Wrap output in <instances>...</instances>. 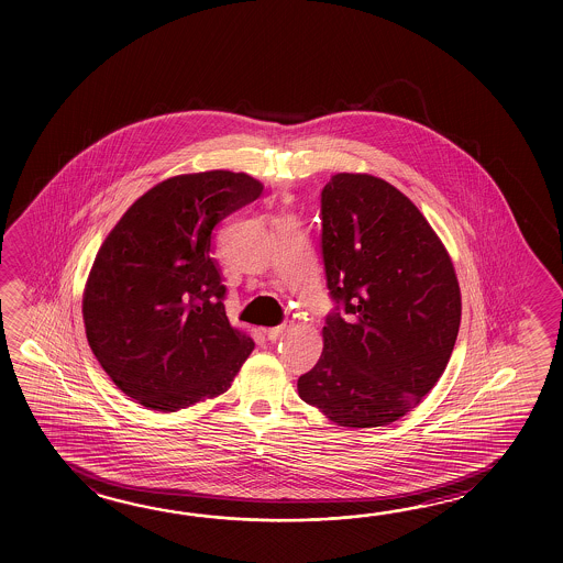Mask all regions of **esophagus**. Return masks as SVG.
<instances>
[{
	"instance_id": "esophagus-1",
	"label": "esophagus",
	"mask_w": 563,
	"mask_h": 563,
	"mask_svg": "<svg viewBox=\"0 0 563 563\" xmlns=\"http://www.w3.org/2000/svg\"><path fill=\"white\" fill-rule=\"evenodd\" d=\"M287 330H289V323H282V325H276V328H267L265 335H267V340H277L279 335L286 334Z\"/></svg>"
}]
</instances>
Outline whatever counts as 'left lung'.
I'll use <instances>...</instances> for the list:
<instances>
[{
  "label": "left lung",
  "mask_w": 563,
  "mask_h": 563,
  "mask_svg": "<svg viewBox=\"0 0 563 563\" xmlns=\"http://www.w3.org/2000/svg\"><path fill=\"white\" fill-rule=\"evenodd\" d=\"M322 255L335 308L299 398L340 427H384L417 407L449 364L461 323L455 267L417 205L364 173H338L323 187Z\"/></svg>",
  "instance_id": "left-lung-1"
}]
</instances>
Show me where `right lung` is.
Here are the masks:
<instances>
[{
  "mask_svg": "<svg viewBox=\"0 0 563 563\" xmlns=\"http://www.w3.org/2000/svg\"><path fill=\"white\" fill-rule=\"evenodd\" d=\"M262 191L245 173L170 177L129 207L96 253L86 338L139 405L175 412L223 395L252 354V338L229 323L211 255L217 223Z\"/></svg>",
  "mask_w": 563,
  "mask_h": 563,
  "instance_id": "right-lung-1",
  "label": "right lung"
}]
</instances>
